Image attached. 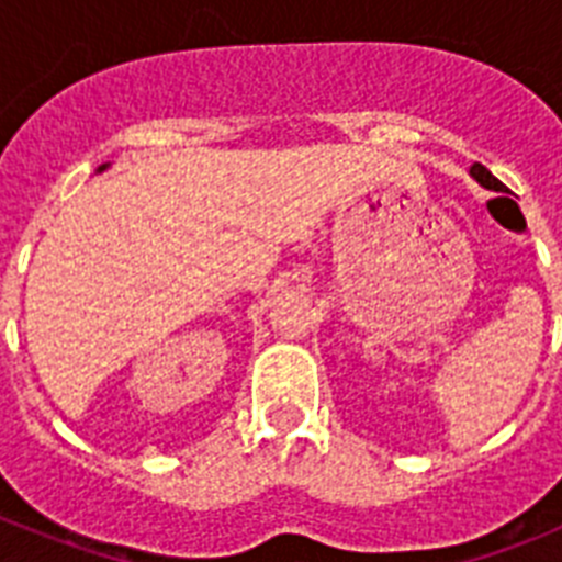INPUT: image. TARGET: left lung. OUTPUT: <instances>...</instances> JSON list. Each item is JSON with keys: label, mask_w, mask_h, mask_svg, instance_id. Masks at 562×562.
<instances>
[{"label": "left lung", "mask_w": 562, "mask_h": 562, "mask_svg": "<svg viewBox=\"0 0 562 562\" xmlns=\"http://www.w3.org/2000/svg\"><path fill=\"white\" fill-rule=\"evenodd\" d=\"M470 173H473L475 180H479V182H481V186H484V188H495V191H498V188H501V182H498V180H495L493 173L486 171V168H484V166H481V162H475V166H473V168H470Z\"/></svg>", "instance_id": "8db88e82"}]
</instances>
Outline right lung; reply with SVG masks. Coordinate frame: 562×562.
<instances>
[{"instance_id":"obj_1","label":"right lung","mask_w":562,"mask_h":562,"mask_svg":"<svg viewBox=\"0 0 562 562\" xmlns=\"http://www.w3.org/2000/svg\"><path fill=\"white\" fill-rule=\"evenodd\" d=\"M101 168H106V166H101Z\"/></svg>"}]
</instances>
